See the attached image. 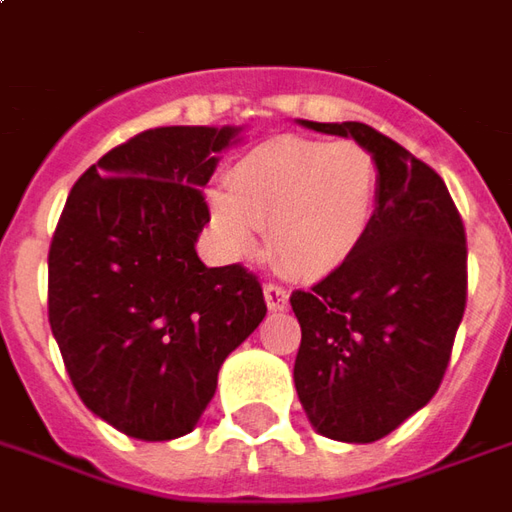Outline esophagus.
<instances>
[{
	"label": "esophagus",
	"mask_w": 512,
	"mask_h": 512,
	"mask_svg": "<svg viewBox=\"0 0 512 512\" xmlns=\"http://www.w3.org/2000/svg\"><path fill=\"white\" fill-rule=\"evenodd\" d=\"M263 296H266V305L268 310H288V291L277 285V282H266L263 285Z\"/></svg>",
	"instance_id": "obj_1"
}]
</instances>
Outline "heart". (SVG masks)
Listing matches in <instances>:
<instances>
[{
	"label": "heart",
	"instance_id": "heart-1",
	"mask_svg": "<svg viewBox=\"0 0 512 512\" xmlns=\"http://www.w3.org/2000/svg\"><path fill=\"white\" fill-rule=\"evenodd\" d=\"M380 182V163L366 146L277 135L232 166L227 188L207 194V210L235 255H252L263 230L282 271L318 280L363 246Z\"/></svg>",
	"mask_w": 512,
	"mask_h": 512
}]
</instances>
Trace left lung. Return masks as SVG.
Segmentation results:
<instances>
[{
  "mask_svg": "<svg viewBox=\"0 0 512 512\" xmlns=\"http://www.w3.org/2000/svg\"><path fill=\"white\" fill-rule=\"evenodd\" d=\"M302 124L355 138L382 182L357 255L291 293L302 327L293 382L321 435L380 441L441 388L466 313V230L438 171L388 135L360 121Z\"/></svg>",
  "mask_w": 512,
  "mask_h": 512,
  "instance_id": "obj_1",
  "label": "left lung"
}]
</instances>
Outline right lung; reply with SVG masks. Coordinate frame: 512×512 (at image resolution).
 I'll return each instance as SVG.
<instances>
[{
	"label": "right lung",
	"mask_w": 512,
	"mask_h": 512,
	"mask_svg": "<svg viewBox=\"0 0 512 512\" xmlns=\"http://www.w3.org/2000/svg\"><path fill=\"white\" fill-rule=\"evenodd\" d=\"M235 127H157L74 182L49 246V327L85 407L130 438L196 427L266 299L241 263L207 268L202 188Z\"/></svg>",
	"instance_id": "1"
}]
</instances>
